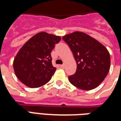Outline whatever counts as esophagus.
<instances>
[{
    "instance_id": "obj_1",
    "label": "esophagus",
    "mask_w": 121,
    "mask_h": 121,
    "mask_svg": "<svg viewBox=\"0 0 121 121\" xmlns=\"http://www.w3.org/2000/svg\"><path fill=\"white\" fill-rule=\"evenodd\" d=\"M64 67H65V65H64V64H63V65H60V67H61V68H64Z\"/></svg>"
}]
</instances>
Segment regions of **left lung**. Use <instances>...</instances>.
I'll use <instances>...</instances> for the list:
<instances>
[{"instance_id":"obj_1","label":"left lung","mask_w":121,"mask_h":121,"mask_svg":"<svg viewBox=\"0 0 121 121\" xmlns=\"http://www.w3.org/2000/svg\"><path fill=\"white\" fill-rule=\"evenodd\" d=\"M77 63L69 82L81 90H92L102 82L110 68V55L103 44L88 35L75 31L63 37Z\"/></svg>"}]
</instances>
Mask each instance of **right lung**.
<instances>
[{
    "label": "right lung",
    "instance_id": "1",
    "mask_svg": "<svg viewBox=\"0 0 121 121\" xmlns=\"http://www.w3.org/2000/svg\"><path fill=\"white\" fill-rule=\"evenodd\" d=\"M60 40V36L40 32L24 44L13 62L15 74L23 84L39 88L50 81L56 70L50 54Z\"/></svg>",
    "mask_w": 121,
    "mask_h": 121
}]
</instances>
